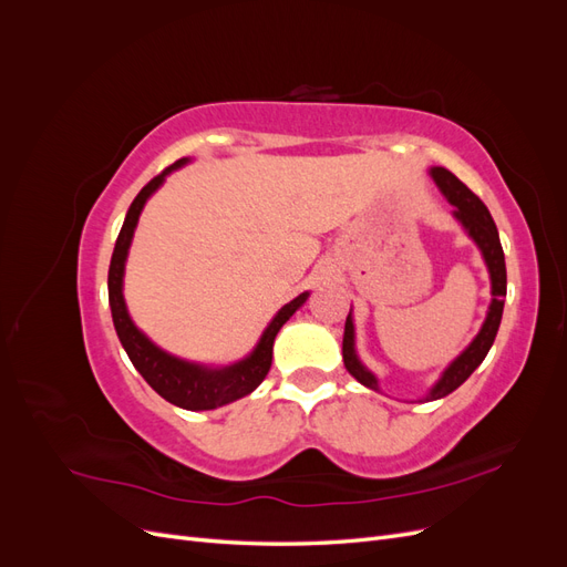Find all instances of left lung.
Wrapping results in <instances>:
<instances>
[{"instance_id":"8db88e82","label":"left lung","mask_w":567,"mask_h":567,"mask_svg":"<svg viewBox=\"0 0 567 567\" xmlns=\"http://www.w3.org/2000/svg\"><path fill=\"white\" fill-rule=\"evenodd\" d=\"M431 175L437 182L440 192L447 196V200L454 205V217L461 221L463 227H466V231L473 236V241L480 246V250H483L489 277H492V296L494 298H492L483 329H480V333L475 336L471 346L454 359L450 369L442 373L437 385L425 398L427 402L440 400V398H444V394L454 392L480 364H483V359L487 357L492 342L496 338V331H499L502 315H504V298H506L504 250H502V241H499V231H496V225L487 210V205L480 200L456 175H452L447 167H433ZM342 362H346V369L354 375L359 383L371 388V390H379V383H375L373 373L359 364V359L354 354V326H352L350 317L346 321V336H342Z\"/></svg>"}]
</instances>
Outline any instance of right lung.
<instances>
[{"mask_svg": "<svg viewBox=\"0 0 567 567\" xmlns=\"http://www.w3.org/2000/svg\"><path fill=\"white\" fill-rule=\"evenodd\" d=\"M184 163L186 158H179L177 163L165 167L163 173L158 177H153L132 200L125 225L117 234L115 250L111 257L109 302H111V315H113L117 338L123 342V348L132 359L134 369L144 375V381L156 390L161 398L173 402L175 406H182L188 411H205V409H217L221 404H229L238 398H246L248 392H252L265 381V375L271 367L274 338H277L281 326L293 317V312L307 300V293L284 305L281 312L267 326V331L262 333L260 342H257L255 352L248 359H244V362L227 369H203L196 364L182 362V359L169 357L167 352L158 350L142 331H136V326L132 323L123 300V271H125L127 248L132 244L136 219H140L146 198L163 184L167 173H173L175 167H182Z\"/></svg>", "mask_w": 567, "mask_h": 567, "instance_id": "1", "label": "right lung"}]
</instances>
